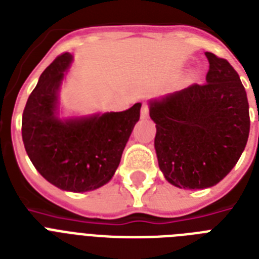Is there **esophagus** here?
<instances>
[{
	"mask_svg": "<svg viewBox=\"0 0 259 259\" xmlns=\"http://www.w3.org/2000/svg\"><path fill=\"white\" fill-rule=\"evenodd\" d=\"M148 112H150V105H148V103H143L142 117H148Z\"/></svg>",
	"mask_w": 259,
	"mask_h": 259,
	"instance_id": "obj_1",
	"label": "esophagus"
}]
</instances>
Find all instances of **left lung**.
Instances as JSON below:
<instances>
[{"instance_id": "1", "label": "left lung", "mask_w": 259, "mask_h": 259, "mask_svg": "<svg viewBox=\"0 0 259 259\" xmlns=\"http://www.w3.org/2000/svg\"><path fill=\"white\" fill-rule=\"evenodd\" d=\"M204 55L210 64L204 84H192L150 107L159 167L179 188L219 183L249 138V101L237 71L226 59Z\"/></svg>"}]
</instances>
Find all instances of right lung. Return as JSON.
Instances as JSON below:
<instances>
[{"label":"right lung","instance_id":"obj_1","mask_svg":"<svg viewBox=\"0 0 259 259\" xmlns=\"http://www.w3.org/2000/svg\"><path fill=\"white\" fill-rule=\"evenodd\" d=\"M71 61L72 55L65 52L41 73L22 113V140L33 165L49 183L85 192L111 181L142 104L121 112L60 120L57 91Z\"/></svg>","mask_w":259,"mask_h":259}]
</instances>
